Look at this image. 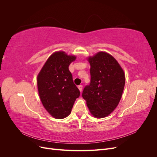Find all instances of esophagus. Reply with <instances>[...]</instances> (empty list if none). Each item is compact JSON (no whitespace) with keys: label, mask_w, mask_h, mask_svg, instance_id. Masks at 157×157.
Wrapping results in <instances>:
<instances>
[{"label":"esophagus","mask_w":157,"mask_h":157,"mask_svg":"<svg viewBox=\"0 0 157 157\" xmlns=\"http://www.w3.org/2000/svg\"><path fill=\"white\" fill-rule=\"evenodd\" d=\"M78 88L79 89V90H80V92H81L82 91V85H79V86H78Z\"/></svg>","instance_id":"34e87169"}]
</instances>
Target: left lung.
Returning a JSON list of instances; mask_svg holds the SVG:
<instances>
[{
	"instance_id": "8db88e82",
	"label": "left lung",
	"mask_w": 157,
	"mask_h": 157,
	"mask_svg": "<svg viewBox=\"0 0 157 157\" xmlns=\"http://www.w3.org/2000/svg\"><path fill=\"white\" fill-rule=\"evenodd\" d=\"M88 61L91 79L83 90L82 98L94 117H105L121 99L125 84L124 71L111 55L104 52L89 57Z\"/></svg>"
}]
</instances>
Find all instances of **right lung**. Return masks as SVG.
I'll return each instance as SVG.
<instances>
[{
	"label": "right lung",
	"mask_w": 157,
	"mask_h": 157,
	"mask_svg": "<svg viewBox=\"0 0 157 157\" xmlns=\"http://www.w3.org/2000/svg\"><path fill=\"white\" fill-rule=\"evenodd\" d=\"M76 56L56 52L47 59L37 76V86L42 105L50 115L61 119L70 115L80 91L69 70Z\"/></svg>",
	"instance_id": "right-lung-1"
}]
</instances>
